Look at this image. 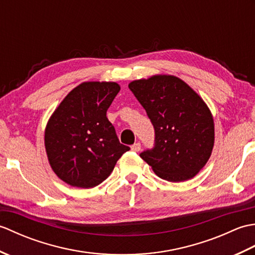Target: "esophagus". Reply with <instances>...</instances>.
<instances>
[{
    "instance_id": "obj_1",
    "label": "esophagus",
    "mask_w": 255,
    "mask_h": 255,
    "mask_svg": "<svg viewBox=\"0 0 255 255\" xmlns=\"http://www.w3.org/2000/svg\"><path fill=\"white\" fill-rule=\"evenodd\" d=\"M140 149H141V144H140V142H136L131 145V150L134 151V152H139Z\"/></svg>"
}]
</instances>
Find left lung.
Listing matches in <instances>:
<instances>
[{
  "mask_svg": "<svg viewBox=\"0 0 255 255\" xmlns=\"http://www.w3.org/2000/svg\"><path fill=\"white\" fill-rule=\"evenodd\" d=\"M128 88L147 112L154 145L140 153L159 177L184 182L207 163L215 141L211 113L191 86L173 75L136 80Z\"/></svg>",
  "mask_w": 255,
  "mask_h": 255,
  "instance_id": "8db88e82",
  "label": "left lung"
}]
</instances>
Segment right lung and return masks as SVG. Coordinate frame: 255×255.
<instances>
[{
  "mask_svg": "<svg viewBox=\"0 0 255 255\" xmlns=\"http://www.w3.org/2000/svg\"><path fill=\"white\" fill-rule=\"evenodd\" d=\"M121 86L115 82H84L73 89L53 112L45 131L51 169L74 187H95L110 176L122 144L106 112Z\"/></svg>",
  "mask_w": 255,
  "mask_h": 255,
  "instance_id": "1",
  "label": "right lung"
}]
</instances>
